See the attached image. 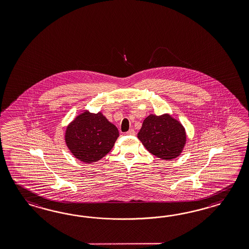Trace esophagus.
Here are the masks:
<instances>
[{
  "label": "esophagus",
  "instance_id": "esophagus-1",
  "mask_svg": "<svg viewBox=\"0 0 249 249\" xmlns=\"http://www.w3.org/2000/svg\"><path fill=\"white\" fill-rule=\"evenodd\" d=\"M126 134L128 136H134L135 135V130L133 128H130L128 131L126 132Z\"/></svg>",
  "mask_w": 249,
  "mask_h": 249
}]
</instances>
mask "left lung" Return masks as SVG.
Returning <instances> with one entry per match:
<instances>
[{
  "instance_id": "1",
  "label": "left lung",
  "mask_w": 249,
  "mask_h": 249,
  "mask_svg": "<svg viewBox=\"0 0 249 249\" xmlns=\"http://www.w3.org/2000/svg\"><path fill=\"white\" fill-rule=\"evenodd\" d=\"M138 139L147 151L161 160H171L181 155L186 144V131L170 114H150L142 123Z\"/></svg>"
}]
</instances>
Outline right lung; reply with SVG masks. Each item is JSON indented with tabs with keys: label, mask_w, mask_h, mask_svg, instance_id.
<instances>
[{
	"label": "right lung",
	"mask_w": 249,
	"mask_h": 249,
	"mask_svg": "<svg viewBox=\"0 0 249 249\" xmlns=\"http://www.w3.org/2000/svg\"><path fill=\"white\" fill-rule=\"evenodd\" d=\"M119 136L117 127L102 112L83 110L68 124L65 142L75 158L92 163L111 151Z\"/></svg>",
	"instance_id": "1"
}]
</instances>
